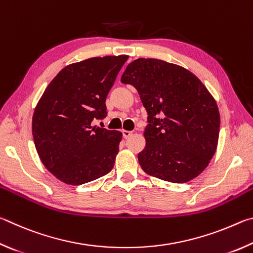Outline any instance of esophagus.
<instances>
[{"label":"esophagus","instance_id":"1","mask_svg":"<svg viewBox=\"0 0 253 253\" xmlns=\"http://www.w3.org/2000/svg\"><path fill=\"white\" fill-rule=\"evenodd\" d=\"M122 134H123V138H124V139H127V138H129V136L132 135V132H131V131L123 130V131H122Z\"/></svg>","mask_w":253,"mask_h":253}]
</instances>
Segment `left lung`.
I'll return each mask as SVG.
<instances>
[{"label": "left lung", "mask_w": 253, "mask_h": 253, "mask_svg": "<svg viewBox=\"0 0 253 253\" xmlns=\"http://www.w3.org/2000/svg\"><path fill=\"white\" fill-rule=\"evenodd\" d=\"M121 82L139 92L148 112L145 148L138 160L145 173L172 183L197 178L216 151L218 104L189 70L158 59L134 60Z\"/></svg>", "instance_id": "1"}]
</instances>
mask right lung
I'll list each match as a JSON object with an SVG mask.
<instances>
[{
  "label": "right lung",
  "instance_id": "right-lung-1",
  "mask_svg": "<svg viewBox=\"0 0 253 253\" xmlns=\"http://www.w3.org/2000/svg\"><path fill=\"white\" fill-rule=\"evenodd\" d=\"M127 59L97 56L66 65L40 97L32 118L35 149L62 182L87 183L113 169L122 133L93 121L106 115V95Z\"/></svg>",
  "mask_w": 253,
  "mask_h": 253
}]
</instances>
